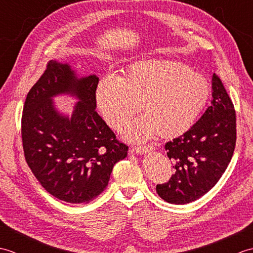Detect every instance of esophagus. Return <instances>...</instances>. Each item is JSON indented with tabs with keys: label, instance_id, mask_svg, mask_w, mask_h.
Segmentation results:
<instances>
[{
	"label": "esophagus",
	"instance_id": "obj_1",
	"mask_svg": "<svg viewBox=\"0 0 253 253\" xmlns=\"http://www.w3.org/2000/svg\"><path fill=\"white\" fill-rule=\"evenodd\" d=\"M152 150H153V147H151V146H147V147L140 146V147L132 148L131 151L137 153V154H142V153H148V152H150V151H152Z\"/></svg>",
	"mask_w": 253,
	"mask_h": 253
}]
</instances>
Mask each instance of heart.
<instances>
[{
	"instance_id": "1",
	"label": "heart",
	"mask_w": 253,
	"mask_h": 253,
	"mask_svg": "<svg viewBox=\"0 0 253 253\" xmlns=\"http://www.w3.org/2000/svg\"><path fill=\"white\" fill-rule=\"evenodd\" d=\"M208 79L179 62L149 60L133 64L120 78L107 75L95 89V102L106 123L121 128L140 109L144 115L127 123L124 135L144 141L179 136L195 124L207 105Z\"/></svg>"
}]
</instances>
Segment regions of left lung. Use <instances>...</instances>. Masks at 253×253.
I'll use <instances>...</instances> for the list:
<instances>
[{"mask_svg":"<svg viewBox=\"0 0 253 253\" xmlns=\"http://www.w3.org/2000/svg\"><path fill=\"white\" fill-rule=\"evenodd\" d=\"M211 106L181 136L166 142L175 173L157 185L158 195L169 203L186 204L206 195L221 178L236 146V112L216 74L212 77Z\"/></svg>","mask_w":253,"mask_h":253,"instance_id":"8db88e82","label":"left lung"}]
</instances>
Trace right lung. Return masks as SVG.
Segmentation results:
<instances>
[{
    "mask_svg": "<svg viewBox=\"0 0 253 253\" xmlns=\"http://www.w3.org/2000/svg\"><path fill=\"white\" fill-rule=\"evenodd\" d=\"M95 75L78 78L67 63L50 61L27 94L21 116L26 162L44 189L62 201L88 203L109 184L114 165L128 147L95 112ZM76 96L71 118L61 115L52 98Z\"/></svg>",
    "mask_w": 253,
    "mask_h": 253,
    "instance_id": "right-lung-1",
    "label": "right lung"
}]
</instances>
